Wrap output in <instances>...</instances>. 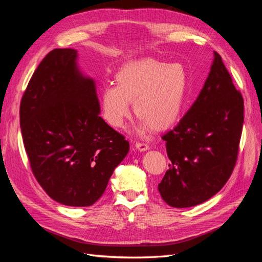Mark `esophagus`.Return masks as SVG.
I'll return each mask as SVG.
<instances>
[{"label":"esophagus","mask_w":262,"mask_h":262,"mask_svg":"<svg viewBox=\"0 0 262 262\" xmlns=\"http://www.w3.org/2000/svg\"><path fill=\"white\" fill-rule=\"evenodd\" d=\"M134 146H136V148H138L140 152H144V150L148 149V145L146 143H144V142H137L136 144H134Z\"/></svg>","instance_id":"obj_1"}]
</instances>
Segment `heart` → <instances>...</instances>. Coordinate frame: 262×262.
<instances>
[{
	"mask_svg": "<svg viewBox=\"0 0 262 262\" xmlns=\"http://www.w3.org/2000/svg\"><path fill=\"white\" fill-rule=\"evenodd\" d=\"M187 73L179 63L146 58L125 63L115 74L114 85L100 93L101 115L113 128L130 117V101L140 116L139 131L164 130L175 123L184 107Z\"/></svg>",
	"mask_w": 262,
	"mask_h": 262,
	"instance_id": "heart-1",
	"label": "heart"
}]
</instances>
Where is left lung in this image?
<instances>
[{
	"mask_svg": "<svg viewBox=\"0 0 262 262\" xmlns=\"http://www.w3.org/2000/svg\"><path fill=\"white\" fill-rule=\"evenodd\" d=\"M244 99L221 55L214 60L199 96L172 130L162 137L170 160L158 185L173 208L203 203L224 187L237 162Z\"/></svg>",
	"mask_w": 262,
	"mask_h": 262,
	"instance_id": "8db88e82",
	"label": "left lung"
}]
</instances>
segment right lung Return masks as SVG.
Returning a JSON list of instances; mask_svg holds the SVG:
<instances>
[{
  "instance_id": "obj_1",
  "label": "right lung",
  "mask_w": 262,
  "mask_h": 262,
  "mask_svg": "<svg viewBox=\"0 0 262 262\" xmlns=\"http://www.w3.org/2000/svg\"><path fill=\"white\" fill-rule=\"evenodd\" d=\"M76 57L74 49L46 55L23 95L19 119L31 171L46 193L64 205L90 207L130 145L99 117L96 86L78 71Z\"/></svg>"
}]
</instances>
